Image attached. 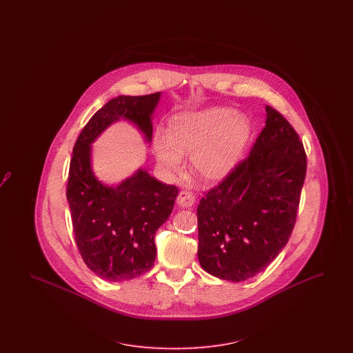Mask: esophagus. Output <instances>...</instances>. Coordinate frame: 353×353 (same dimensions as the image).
I'll use <instances>...</instances> for the list:
<instances>
[{
	"instance_id": "obj_1",
	"label": "esophagus",
	"mask_w": 353,
	"mask_h": 353,
	"mask_svg": "<svg viewBox=\"0 0 353 353\" xmlns=\"http://www.w3.org/2000/svg\"><path fill=\"white\" fill-rule=\"evenodd\" d=\"M194 202H196V199H194V196H193L190 192L183 190V192H180L179 196H177V203H179L181 208H190V206L194 205Z\"/></svg>"
}]
</instances>
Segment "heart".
<instances>
[{"label":"heart","mask_w":353,"mask_h":353,"mask_svg":"<svg viewBox=\"0 0 353 353\" xmlns=\"http://www.w3.org/2000/svg\"><path fill=\"white\" fill-rule=\"evenodd\" d=\"M250 134L249 119L232 108L186 111L170 118L168 134L156 132L153 150L168 176L179 174L184 167L183 156L190 154V170L206 183H219L239 164Z\"/></svg>","instance_id":"1"}]
</instances>
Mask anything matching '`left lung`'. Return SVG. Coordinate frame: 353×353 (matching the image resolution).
Listing matches in <instances>:
<instances>
[{
  "label": "left lung",
  "mask_w": 353,
  "mask_h": 353,
  "mask_svg": "<svg viewBox=\"0 0 353 353\" xmlns=\"http://www.w3.org/2000/svg\"><path fill=\"white\" fill-rule=\"evenodd\" d=\"M305 169L299 136L266 105V125L250 154L197 208L202 269L230 282L266 269L292 233Z\"/></svg>",
  "instance_id": "8db88e82"
}]
</instances>
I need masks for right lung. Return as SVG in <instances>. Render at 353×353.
Instances as JSON below:
<instances>
[{
	"label": "right lung",
	"mask_w": 353,
	"mask_h": 353,
	"mask_svg": "<svg viewBox=\"0 0 353 353\" xmlns=\"http://www.w3.org/2000/svg\"><path fill=\"white\" fill-rule=\"evenodd\" d=\"M160 97L111 99L88 120L72 150L66 196L77 246L87 268L110 282L134 279L152 269L154 234L169 219L179 189L157 181L145 168L118 185L101 183L92 169L91 144L120 120L132 123L151 143Z\"/></svg>",
	"instance_id": "obj_1"
}]
</instances>
